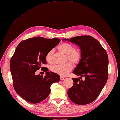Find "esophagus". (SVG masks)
Returning a JSON list of instances; mask_svg holds the SVG:
<instances>
[{"label":"esophagus","mask_w":120,"mask_h":120,"mask_svg":"<svg viewBox=\"0 0 120 120\" xmlns=\"http://www.w3.org/2000/svg\"><path fill=\"white\" fill-rule=\"evenodd\" d=\"M64 79V78L63 77H62V76L60 77V80H63Z\"/></svg>","instance_id":"34e87169"}]
</instances>
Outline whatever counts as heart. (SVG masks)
<instances>
[{
    "label": "heart",
    "mask_w": 120,
    "mask_h": 120,
    "mask_svg": "<svg viewBox=\"0 0 120 120\" xmlns=\"http://www.w3.org/2000/svg\"><path fill=\"white\" fill-rule=\"evenodd\" d=\"M58 49L60 52L66 55L67 60L70 61L74 64H78L81 60L82 53L79 49H76L74 45L68 43H62L58 46ZM53 49H51L47 52L45 55V59L47 62L52 63V62ZM71 62H68L64 65H56L52 66L51 70L52 72L64 77L71 71L73 66Z\"/></svg>",
    "instance_id": "obj_1"
}]
</instances>
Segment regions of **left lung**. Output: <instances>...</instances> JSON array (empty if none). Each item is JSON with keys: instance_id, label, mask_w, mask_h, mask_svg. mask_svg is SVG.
Instances as JSON below:
<instances>
[{"instance_id": "8db88e82", "label": "left lung", "mask_w": 120, "mask_h": 120, "mask_svg": "<svg viewBox=\"0 0 120 120\" xmlns=\"http://www.w3.org/2000/svg\"><path fill=\"white\" fill-rule=\"evenodd\" d=\"M69 41L79 46L82 53L81 60L73 73L84 77L85 80L73 78L74 83L68 90V96L75 104H90L99 96L107 81V52L99 42L90 36H77Z\"/></svg>"}]
</instances>
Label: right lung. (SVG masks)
Wrapping results in <instances>:
<instances>
[{"label":"right lung","mask_w":120,"mask_h":120,"mask_svg":"<svg viewBox=\"0 0 120 120\" xmlns=\"http://www.w3.org/2000/svg\"><path fill=\"white\" fill-rule=\"evenodd\" d=\"M60 41L57 38L49 39L36 37L22 41L17 46L11 59L10 68L14 88L26 101L33 104L42 101L49 94L51 85L60 81L59 75L41 67L46 64L47 52ZM40 68L46 72L44 77L35 75Z\"/></svg>","instance_id":"1"}]
</instances>
